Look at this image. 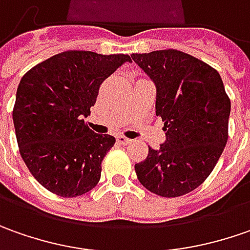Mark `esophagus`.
<instances>
[{
  "label": "esophagus",
  "instance_id": "obj_1",
  "mask_svg": "<svg viewBox=\"0 0 250 250\" xmlns=\"http://www.w3.org/2000/svg\"><path fill=\"white\" fill-rule=\"evenodd\" d=\"M117 141L120 142V144H123V145H127V144H130V142H131V140H130V138H127V137H125V135H119V137H117Z\"/></svg>",
  "mask_w": 250,
  "mask_h": 250
}]
</instances>
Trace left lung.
Returning a JSON list of instances; mask_svg holds the SVG:
<instances>
[{
  "label": "left lung",
  "mask_w": 250,
  "mask_h": 250,
  "mask_svg": "<svg viewBox=\"0 0 250 250\" xmlns=\"http://www.w3.org/2000/svg\"><path fill=\"white\" fill-rule=\"evenodd\" d=\"M133 61L156 87V116L165 122L166 141L149 146L135 165L148 191L177 198L209 177L228 140L231 102L219 72L177 49L133 54Z\"/></svg>",
  "instance_id": "obj_1"
}]
</instances>
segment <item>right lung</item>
<instances>
[{"instance_id":"obj_1","label":"right lung","mask_w":250,"mask_h":250,"mask_svg":"<svg viewBox=\"0 0 250 250\" xmlns=\"http://www.w3.org/2000/svg\"><path fill=\"white\" fill-rule=\"evenodd\" d=\"M125 54L65 51L31 67L16 91L12 117L19 151L33 177L48 191L74 198L99 183L101 163L115 137L85 125L99 87Z\"/></svg>"}]
</instances>
